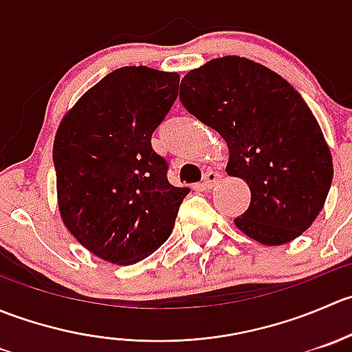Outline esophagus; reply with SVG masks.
<instances>
[{
  "label": "esophagus",
  "mask_w": 352,
  "mask_h": 352,
  "mask_svg": "<svg viewBox=\"0 0 352 352\" xmlns=\"http://www.w3.org/2000/svg\"><path fill=\"white\" fill-rule=\"evenodd\" d=\"M219 179H221V177H219L218 172H214V170H208V172L204 173L202 186H204V189H212V187H214V184L218 182Z\"/></svg>",
  "instance_id": "34e87169"
}]
</instances>
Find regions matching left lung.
<instances>
[{
	"mask_svg": "<svg viewBox=\"0 0 352 352\" xmlns=\"http://www.w3.org/2000/svg\"><path fill=\"white\" fill-rule=\"evenodd\" d=\"M180 102L221 134L226 172L250 187L236 228L264 245L287 243L310 228L332 184V156L310 107L285 78L226 56L189 71Z\"/></svg>",
	"mask_w": 352,
	"mask_h": 352,
	"instance_id": "left-lung-1",
	"label": "left lung"
}]
</instances>
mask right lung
<instances>
[{
    "label": "right lung",
    "instance_id": "obj_1",
    "mask_svg": "<svg viewBox=\"0 0 352 352\" xmlns=\"http://www.w3.org/2000/svg\"><path fill=\"white\" fill-rule=\"evenodd\" d=\"M179 81L177 73L119 67L74 104L56 133L63 221L85 248L112 264H136L165 243L190 190L168 182V163L151 146Z\"/></svg>",
    "mask_w": 352,
    "mask_h": 352
}]
</instances>
